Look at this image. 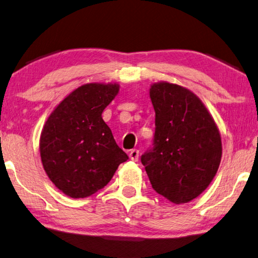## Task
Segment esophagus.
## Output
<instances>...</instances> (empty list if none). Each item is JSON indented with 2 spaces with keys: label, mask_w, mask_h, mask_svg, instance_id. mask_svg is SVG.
Instances as JSON below:
<instances>
[{
  "label": "esophagus",
  "mask_w": 258,
  "mask_h": 258,
  "mask_svg": "<svg viewBox=\"0 0 258 258\" xmlns=\"http://www.w3.org/2000/svg\"><path fill=\"white\" fill-rule=\"evenodd\" d=\"M130 158L132 161H138L139 160V150H137V149L131 150Z\"/></svg>",
  "instance_id": "esophagus-1"
}]
</instances>
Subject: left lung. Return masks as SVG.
<instances>
[{
  "label": "left lung",
  "instance_id": "1",
  "mask_svg": "<svg viewBox=\"0 0 258 258\" xmlns=\"http://www.w3.org/2000/svg\"><path fill=\"white\" fill-rule=\"evenodd\" d=\"M156 132L141 156L152 188L176 204L207 189L221 161L219 130L203 102L188 89L154 83L150 89Z\"/></svg>",
  "mask_w": 258,
  "mask_h": 258
}]
</instances>
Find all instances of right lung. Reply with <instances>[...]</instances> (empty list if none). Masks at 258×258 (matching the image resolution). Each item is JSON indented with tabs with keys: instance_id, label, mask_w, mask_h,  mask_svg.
<instances>
[{
	"instance_id": "right-lung-1",
	"label": "right lung",
	"mask_w": 258,
	"mask_h": 258,
	"mask_svg": "<svg viewBox=\"0 0 258 258\" xmlns=\"http://www.w3.org/2000/svg\"><path fill=\"white\" fill-rule=\"evenodd\" d=\"M118 84L88 83L65 98L40 135V157L53 184L72 199L95 194L108 184L128 157L116 144L101 114Z\"/></svg>"
}]
</instances>
